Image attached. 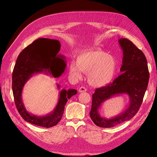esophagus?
Here are the masks:
<instances>
[{
  "label": "esophagus",
  "mask_w": 157,
  "mask_h": 157,
  "mask_svg": "<svg viewBox=\"0 0 157 157\" xmlns=\"http://www.w3.org/2000/svg\"><path fill=\"white\" fill-rule=\"evenodd\" d=\"M86 88H85V87H83V86H81V87H80L79 88V92H80V93H81V92H86Z\"/></svg>",
  "instance_id": "esophagus-1"
}]
</instances>
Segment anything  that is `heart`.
<instances>
[{"mask_svg":"<svg viewBox=\"0 0 157 157\" xmlns=\"http://www.w3.org/2000/svg\"><path fill=\"white\" fill-rule=\"evenodd\" d=\"M117 70V63L113 56L101 49H93L81 52L76 62L72 61L69 73L75 80L81 79L83 72L88 73L90 84L95 87H102L113 81Z\"/></svg>","mask_w":157,"mask_h":157,"instance_id":"1","label":"heart"}]
</instances>
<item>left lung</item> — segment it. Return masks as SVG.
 I'll return each mask as SVG.
<instances>
[{
    "label": "left lung",
    "instance_id": "left-lung-1",
    "mask_svg": "<svg viewBox=\"0 0 157 157\" xmlns=\"http://www.w3.org/2000/svg\"><path fill=\"white\" fill-rule=\"evenodd\" d=\"M123 51L120 71L123 72L113 83L97 88L92 95L90 116L95 124L100 127L111 128L132 118L141 106L150 78L146 56L132 42L127 39L118 40ZM127 94L129 97L128 108L116 117L106 119L98 112L101 105L114 95Z\"/></svg>",
    "mask_w": 157,
    "mask_h": 157
}]
</instances>
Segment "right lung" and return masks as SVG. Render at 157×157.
<instances>
[{
	"label": "right lung",
	"instance_id": "add662e5",
	"mask_svg": "<svg viewBox=\"0 0 157 157\" xmlns=\"http://www.w3.org/2000/svg\"><path fill=\"white\" fill-rule=\"evenodd\" d=\"M60 46L56 39L39 38L25 48L16 62L12 76L14 102L21 117L32 124L46 128L55 126L62 118L67 101L77 94L75 89L62 90L55 109L44 117L29 113L23 102L21 94L24 85L34 74L44 73L59 78L63 73L66 61L63 55H58ZM57 88L60 89L59 85H57Z\"/></svg>",
	"mask_w": 157,
	"mask_h": 157
}]
</instances>
